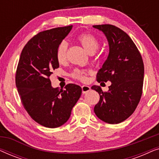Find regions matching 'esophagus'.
Listing matches in <instances>:
<instances>
[{
  "mask_svg": "<svg viewBox=\"0 0 159 159\" xmlns=\"http://www.w3.org/2000/svg\"><path fill=\"white\" fill-rule=\"evenodd\" d=\"M90 90V88L89 86H88V85H82V93H86Z\"/></svg>",
  "mask_w": 159,
  "mask_h": 159,
  "instance_id": "esophagus-1",
  "label": "esophagus"
}]
</instances>
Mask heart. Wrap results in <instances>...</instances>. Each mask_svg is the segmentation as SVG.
Returning a JSON list of instances; mask_svg holds the SVG:
<instances>
[{"instance_id": "obj_1", "label": "heart", "mask_w": 159, "mask_h": 159, "mask_svg": "<svg viewBox=\"0 0 159 159\" xmlns=\"http://www.w3.org/2000/svg\"><path fill=\"white\" fill-rule=\"evenodd\" d=\"M77 40L88 53H94L99 47V41L98 38L90 32H82L77 37ZM67 43L62 41L58 45L56 51V58L59 64H64L66 61ZM88 71L84 69H75L71 72V76L74 79L80 80L81 82H85L87 80Z\"/></svg>"}]
</instances>
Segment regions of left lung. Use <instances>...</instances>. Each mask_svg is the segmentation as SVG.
<instances>
[{
  "instance_id": "8db88e82",
  "label": "left lung",
  "mask_w": 159,
  "mask_h": 159,
  "mask_svg": "<svg viewBox=\"0 0 159 159\" xmlns=\"http://www.w3.org/2000/svg\"><path fill=\"white\" fill-rule=\"evenodd\" d=\"M93 27L105 34L109 45V54L97 74V81L111 82L107 92L98 85L91 88L100 95L94 112L106 123L119 124L133 114L140 101L144 78L143 58L130 37L119 27L111 25Z\"/></svg>"
}]
</instances>
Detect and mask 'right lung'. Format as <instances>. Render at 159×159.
<instances>
[{"label": "right lung", "mask_w": 159, "mask_h": 159, "mask_svg": "<svg viewBox=\"0 0 159 159\" xmlns=\"http://www.w3.org/2000/svg\"><path fill=\"white\" fill-rule=\"evenodd\" d=\"M72 25L39 32L21 53L16 71V86L21 103L31 118L48 128L66 123L80 98L82 88L68 84L65 90L53 88L50 76L59 67L56 51Z\"/></svg>", "instance_id": "obj_1"}]
</instances>
